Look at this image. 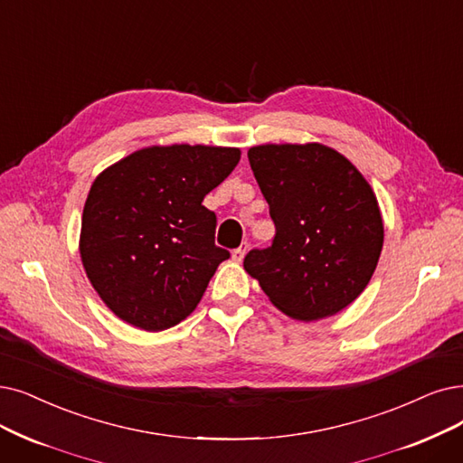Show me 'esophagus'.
Returning a JSON list of instances; mask_svg holds the SVG:
<instances>
[{
    "label": "esophagus",
    "mask_w": 463,
    "mask_h": 463,
    "mask_svg": "<svg viewBox=\"0 0 463 463\" xmlns=\"http://www.w3.org/2000/svg\"><path fill=\"white\" fill-rule=\"evenodd\" d=\"M245 252H247V245H245V247L241 245V247H239V249H235V250L232 252V258H233V260H235V262H241V260H243V258H245Z\"/></svg>",
    "instance_id": "obj_1"
}]
</instances>
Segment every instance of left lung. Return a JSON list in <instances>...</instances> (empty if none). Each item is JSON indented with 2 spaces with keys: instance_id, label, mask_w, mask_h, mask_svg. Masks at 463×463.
<instances>
[{
  "instance_id": "left-lung-1",
  "label": "left lung",
  "mask_w": 463,
  "mask_h": 463,
  "mask_svg": "<svg viewBox=\"0 0 463 463\" xmlns=\"http://www.w3.org/2000/svg\"><path fill=\"white\" fill-rule=\"evenodd\" d=\"M249 163L275 224L245 269L292 319L335 316L364 290L383 245L378 201L363 175L323 144H266Z\"/></svg>"
}]
</instances>
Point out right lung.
I'll return each instance as SVG.
<instances>
[{
	"instance_id": "right-lung-1",
	"label": "right lung",
	"mask_w": 463,
	"mask_h": 463,
	"mask_svg": "<svg viewBox=\"0 0 463 463\" xmlns=\"http://www.w3.org/2000/svg\"><path fill=\"white\" fill-rule=\"evenodd\" d=\"M237 147L154 146L106 169L85 201L80 252L116 316L157 332L186 319L230 252L203 199L239 163Z\"/></svg>"
}]
</instances>
